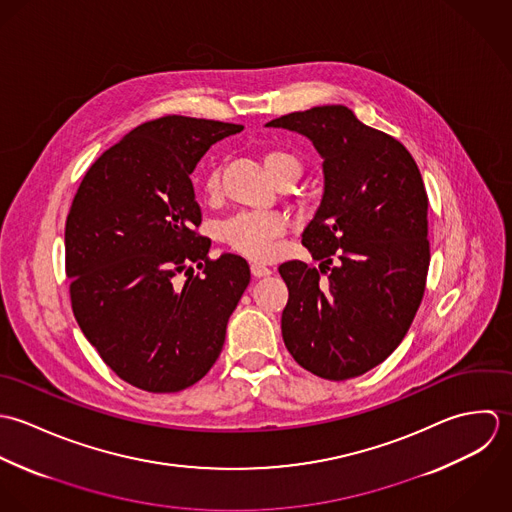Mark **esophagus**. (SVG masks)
Instances as JSON below:
<instances>
[{"label": "esophagus", "mask_w": 512, "mask_h": 512, "mask_svg": "<svg viewBox=\"0 0 512 512\" xmlns=\"http://www.w3.org/2000/svg\"><path fill=\"white\" fill-rule=\"evenodd\" d=\"M251 273H253V277H267V275H271V269L267 267V265H263V263H251Z\"/></svg>", "instance_id": "1"}]
</instances>
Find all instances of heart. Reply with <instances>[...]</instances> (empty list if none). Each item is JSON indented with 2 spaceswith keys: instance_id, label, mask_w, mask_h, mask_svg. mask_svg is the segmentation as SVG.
<instances>
[{
  "instance_id": "obj_1",
  "label": "heart",
  "mask_w": 512,
  "mask_h": 512,
  "mask_svg": "<svg viewBox=\"0 0 512 512\" xmlns=\"http://www.w3.org/2000/svg\"><path fill=\"white\" fill-rule=\"evenodd\" d=\"M265 168L277 184H293L303 172V160L287 148H271L263 156ZM221 188V166L213 162L204 176V192L213 198ZM285 231V223L277 215L241 211L219 227V239L235 253L249 259H267L273 253V243Z\"/></svg>"
}]
</instances>
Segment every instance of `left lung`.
<instances>
[{
  "label": "left lung",
  "instance_id": "8db88e82",
  "mask_svg": "<svg viewBox=\"0 0 512 512\" xmlns=\"http://www.w3.org/2000/svg\"><path fill=\"white\" fill-rule=\"evenodd\" d=\"M267 126L305 134L324 158V194L303 231L320 265H279L289 289L285 346L324 380L362 376L398 348L425 293L427 192L419 168L400 140L342 104Z\"/></svg>",
  "mask_w": 512,
  "mask_h": 512
}]
</instances>
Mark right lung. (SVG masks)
Returning a JSON list of instances; mask_svg holds the SVG:
<instances>
[{
    "label": "right lung",
    "instance_id": "right-lung-1",
    "mask_svg": "<svg viewBox=\"0 0 512 512\" xmlns=\"http://www.w3.org/2000/svg\"><path fill=\"white\" fill-rule=\"evenodd\" d=\"M241 124L168 114L142 122L85 174L65 225L73 314L130 386L172 394L200 382L251 281L243 257L207 255L190 174Z\"/></svg>",
    "mask_w": 512,
    "mask_h": 512
}]
</instances>
